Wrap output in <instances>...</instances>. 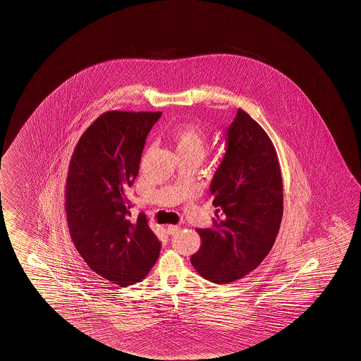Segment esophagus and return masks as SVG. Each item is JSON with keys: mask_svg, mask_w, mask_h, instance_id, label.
Here are the masks:
<instances>
[{"mask_svg": "<svg viewBox=\"0 0 361 361\" xmlns=\"http://www.w3.org/2000/svg\"><path fill=\"white\" fill-rule=\"evenodd\" d=\"M180 231V226L178 225H167L166 226V231L170 234V235H173L175 233H178Z\"/></svg>", "mask_w": 361, "mask_h": 361, "instance_id": "esophagus-1", "label": "esophagus"}]
</instances>
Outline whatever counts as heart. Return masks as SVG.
<instances>
[{
	"label": "heart",
	"mask_w": 361,
	"mask_h": 361,
	"mask_svg": "<svg viewBox=\"0 0 361 361\" xmlns=\"http://www.w3.org/2000/svg\"><path fill=\"white\" fill-rule=\"evenodd\" d=\"M172 145L178 157L195 156L204 159L207 151V137L205 132L194 123H183L172 130Z\"/></svg>",
	"instance_id": "heart-1"
}]
</instances>
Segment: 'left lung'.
Listing matches in <instances>:
<instances>
[{"label": "left lung", "mask_w": 361, "mask_h": 361, "mask_svg": "<svg viewBox=\"0 0 361 361\" xmlns=\"http://www.w3.org/2000/svg\"><path fill=\"white\" fill-rule=\"evenodd\" d=\"M226 152L210 185L216 219L197 229L201 247L191 264L224 284L247 276L276 242L283 215L277 152L266 130L243 109L226 130Z\"/></svg>", "instance_id": "obj_1"}]
</instances>
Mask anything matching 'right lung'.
<instances>
[{
    "label": "right lung",
    "mask_w": 361,
    "mask_h": 361,
    "mask_svg": "<svg viewBox=\"0 0 361 361\" xmlns=\"http://www.w3.org/2000/svg\"><path fill=\"white\" fill-rule=\"evenodd\" d=\"M160 117L161 112L103 113L71 154L66 188L71 240L92 271L121 287L141 282L160 255L146 215L130 218L126 196L148 132Z\"/></svg>",
    "instance_id": "right-lung-1"
}]
</instances>
